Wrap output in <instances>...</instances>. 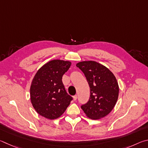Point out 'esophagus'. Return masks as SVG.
I'll return each mask as SVG.
<instances>
[{
    "mask_svg": "<svg viewBox=\"0 0 148 148\" xmlns=\"http://www.w3.org/2000/svg\"><path fill=\"white\" fill-rule=\"evenodd\" d=\"M77 99V95H75L74 96H73V99H74V101H76Z\"/></svg>",
    "mask_w": 148,
    "mask_h": 148,
    "instance_id": "esophagus-1",
    "label": "esophagus"
}]
</instances>
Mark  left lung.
<instances>
[{
    "label": "left lung",
    "instance_id": "8db88e82",
    "mask_svg": "<svg viewBox=\"0 0 148 148\" xmlns=\"http://www.w3.org/2000/svg\"><path fill=\"white\" fill-rule=\"evenodd\" d=\"M86 77L90 88V97L81 108L92 120L105 117L117 102L119 86L115 76L107 67L94 61H84L77 64Z\"/></svg>",
    "mask_w": 148,
    "mask_h": 148
}]
</instances>
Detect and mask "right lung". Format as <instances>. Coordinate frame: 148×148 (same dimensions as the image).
I'll return each mask as SVG.
<instances>
[{"instance_id": "right-lung-1", "label": "right lung", "mask_w": 148, "mask_h": 148, "mask_svg": "<svg viewBox=\"0 0 148 148\" xmlns=\"http://www.w3.org/2000/svg\"><path fill=\"white\" fill-rule=\"evenodd\" d=\"M69 61L53 60L38 70L30 86V99L39 114L49 120L59 118L73 100L62 82L71 66Z\"/></svg>"}]
</instances>
